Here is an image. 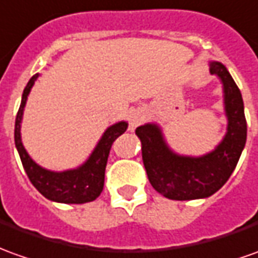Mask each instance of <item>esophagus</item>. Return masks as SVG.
<instances>
[{"label":"esophagus","instance_id":"1","mask_svg":"<svg viewBox=\"0 0 258 258\" xmlns=\"http://www.w3.org/2000/svg\"><path fill=\"white\" fill-rule=\"evenodd\" d=\"M145 111L143 109H136L133 111L132 116H131V120H129V129L133 131L136 126H139L142 123V120H145Z\"/></svg>","mask_w":258,"mask_h":258}]
</instances>
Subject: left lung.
I'll use <instances>...</instances> for the list:
<instances>
[{
    "label": "left lung",
    "mask_w": 258,
    "mask_h": 258,
    "mask_svg": "<svg viewBox=\"0 0 258 258\" xmlns=\"http://www.w3.org/2000/svg\"><path fill=\"white\" fill-rule=\"evenodd\" d=\"M211 74L223 83L229 119L226 136L214 152L197 159L177 156L167 147L156 125L147 123L136 129L149 181L157 192L170 200L207 198L221 189L237 166L246 145L247 122L240 90L221 63H211Z\"/></svg>",
    "instance_id": "left-lung-1"
}]
</instances>
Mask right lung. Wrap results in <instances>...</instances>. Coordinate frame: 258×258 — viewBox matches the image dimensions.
<instances>
[{
	"mask_svg": "<svg viewBox=\"0 0 258 258\" xmlns=\"http://www.w3.org/2000/svg\"><path fill=\"white\" fill-rule=\"evenodd\" d=\"M37 78V74L29 80L28 85L25 87L22 94L21 106L18 109L17 119H15V146L19 153L25 171L28 178L39 192L47 200L61 204H85L98 198L99 194L104 189V180H105V168L108 163V156L111 152L113 142L118 139L122 133H125L127 123L119 122L116 125L108 127L104 133L102 139L92 152L91 157L87 163L77 168L64 173H53L39 167L29 157L21 142V120L24 113V106L26 98L29 95L32 85Z\"/></svg>",
	"mask_w": 258,
	"mask_h": 258,
	"instance_id": "obj_1",
	"label": "right lung"
}]
</instances>
